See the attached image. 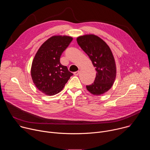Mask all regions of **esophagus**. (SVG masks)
<instances>
[{"mask_svg": "<svg viewBox=\"0 0 150 150\" xmlns=\"http://www.w3.org/2000/svg\"><path fill=\"white\" fill-rule=\"evenodd\" d=\"M79 71H76V72H74V74L75 76L78 75H79Z\"/></svg>", "mask_w": 150, "mask_h": 150, "instance_id": "obj_1", "label": "esophagus"}]
</instances>
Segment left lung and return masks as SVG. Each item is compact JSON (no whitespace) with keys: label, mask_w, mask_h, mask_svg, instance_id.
Masks as SVG:
<instances>
[{"label":"left lung","mask_w":150,"mask_h":150,"mask_svg":"<svg viewBox=\"0 0 150 150\" xmlns=\"http://www.w3.org/2000/svg\"><path fill=\"white\" fill-rule=\"evenodd\" d=\"M78 45L86 53L97 71L94 83L87 85L94 96L108 91L115 81L116 66L113 53L106 42L94 34H86L76 38Z\"/></svg>","instance_id":"left-lung-1"}]
</instances>
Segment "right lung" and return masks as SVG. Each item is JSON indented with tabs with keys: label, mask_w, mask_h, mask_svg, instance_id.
Segmentation results:
<instances>
[{
	"label": "right lung",
	"mask_w": 150,
	"mask_h": 150,
	"mask_svg": "<svg viewBox=\"0 0 150 150\" xmlns=\"http://www.w3.org/2000/svg\"><path fill=\"white\" fill-rule=\"evenodd\" d=\"M73 38L54 35L47 39L37 52L31 68L35 87L43 94L54 96L60 92L73 74L62 65L60 57Z\"/></svg>",
	"instance_id": "obj_1"
}]
</instances>
